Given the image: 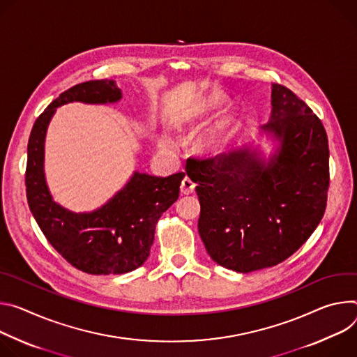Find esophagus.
Instances as JSON below:
<instances>
[{
    "instance_id": "obj_1",
    "label": "esophagus",
    "mask_w": 357,
    "mask_h": 357,
    "mask_svg": "<svg viewBox=\"0 0 357 357\" xmlns=\"http://www.w3.org/2000/svg\"><path fill=\"white\" fill-rule=\"evenodd\" d=\"M195 188V183L190 178V177H184L183 181H181V185H180V191L183 194H191Z\"/></svg>"
}]
</instances>
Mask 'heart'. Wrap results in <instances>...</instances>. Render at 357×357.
Returning <instances> with one entry per match:
<instances>
[{
  "label": "heart",
  "instance_id": "obj_1",
  "mask_svg": "<svg viewBox=\"0 0 357 357\" xmlns=\"http://www.w3.org/2000/svg\"><path fill=\"white\" fill-rule=\"evenodd\" d=\"M207 112V103H202L195 107V110L191 113V116L188 117H183L180 119V121L177 122V129L178 130H185L188 126L192 125V122L195 121L197 117L199 116H204ZM157 144H158V149L166 151V153H176L177 149H178V140L167 133V132H163L160 136H158V140H157ZM199 146L202 150L204 151H214L217 150V147L220 146V135L217 132H208L206 133L204 136H202V139L199 140Z\"/></svg>",
  "mask_w": 357,
  "mask_h": 357
}]
</instances>
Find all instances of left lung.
Instances as JSON below:
<instances>
[{"mask_svg": "<svg viewBox=\"0 0 357 357\" xmlns=\"http://www.w3.org/2000/svg\"><path fill=\"white\" fill-rule=\"evenodd\" d=\"M271 105L269 121L259 128L276 142L268 158L244 143L187 165L208 255L243 273L291 257L319 225L328 202L329 147L319 117L278 84H272Z\"/></svg>", "mask_w": 357, "mask_h": 357, "instance_id": "1", "label": "left lung"}]
</instances>
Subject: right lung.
Here are the masks:
<instances>
[{"label": "right lung", "instance_id": "obj_1", "mask_svg": "<svg viewBox=\"0 0 357 357\" xmlns=\"http://www.w3.org/2000/svg\"><path fill=\"white\" fill-rule=\"evenodd\" d=\"M114 81H89L59 95L36 119L28 140L25 173L29 210L50 244L75 268L92 275L135 271L150 255L158 218L178 199L184 173L157 177L135 172L123 188L99 208L73 213L58 204L48 188L44 160L47 130L56 107L72 102L116 103Z\"/></svg>", "mask_w": 357, "mask_h": 357}]
</instances>
